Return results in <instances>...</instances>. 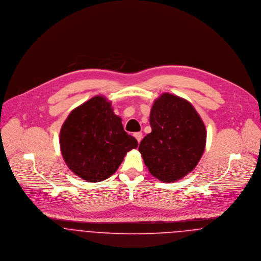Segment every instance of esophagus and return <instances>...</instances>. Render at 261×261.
Listing matches in <instances>:
<instances>
[{
    "label": "esophagus",
    "instance_id": "esophagus-1",
    "mask_svg": "<svg viewBox=\"0 0 261 261\" xmlns=\"http://www.w3.org/2000/svg\"><path fill=\"white\" fill-rule=\"evenodd\" d=\"M134 136H135V138L138 140V142H139V144H140L141 141H142V139H143V134H142L141 132H139V133H136Z\"/></svg>",
    "mask_w": 261,
    "mask_h": 261
}]
</instances>
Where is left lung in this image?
<instances>
[{
  "label": "left lung",
  "instance_id": "obj_1",
  "mask_svg": "<svg viewBox=\"0 0 261 261\" xmlns=\"http://www.w3.org/2000/svg\"><path fill=\"white\" fill-rule=\"evenodd\" d=\"M151 133L140 144L145 165L156 179L173 183L192 172L206 146V127L194 109L182 97L163 93L149 114Z\"/></svg>",
  "mask_w": 261,
  "mask_h": 261
}]
</instances>
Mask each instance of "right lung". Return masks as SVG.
I'll return each instance as SVG.
<instances>
[{
    "instance_id": "add662e5",
    "label": "right lung",
    "mask_w": 261,
    "mask_h": 261,
    "mask_svg": "<svg viewBox=\"0 0 261 261\" xmlns=\"http://www.w3.org/2000/svg\"><path fill=\"white\" fill-rule=\"evenodd\" d=\"M138 148L127 135L112 102L96 95L74 109L60 130V149L68 168L89 182H101L113 175L126 152Z\"/></svg>"
}]
</instances>
